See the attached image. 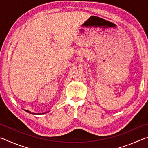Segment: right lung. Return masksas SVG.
Masks as SVG:
<instances>
[{
	"mask_svg": "<svg viewBox=\"0 0 148 148\" xmlns=\"http://www.w3.org/2000/svg\"><path fill=\"white\" fill-rule=\"evenodd\" d=\"M25 111H26V112H29V113H30V114H34V113H31V112H30L29 111H28V110H25Z\"/></svg>",
	"mask_w": 148,
	"mask_h": 148,
	"instance_id": "obj_1",
	"label": "right lung"
}]
</instances>
